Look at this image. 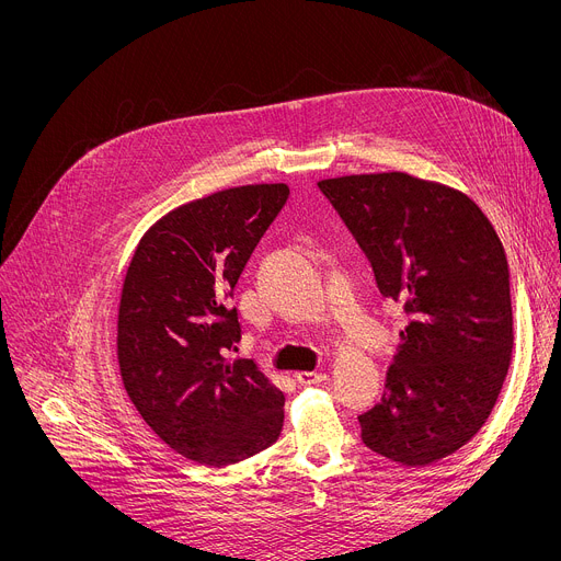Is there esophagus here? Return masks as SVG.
I'll use <instances>...</instances> for the list:
<instances>
[{
    "label": "esophagus",
    "mask_w": 561,
    "mask_h": 561,
    "mask_svg": "<svg viewBox=\"0 0 561 561\" xmlns=\"http://www.w3.org/2000/svg\"><path fill=\"white\" fill-rule=\"evenodd\" d=\"M295 380L299 385H316V382H327L329 376L322 374V371H297L295 374Z\"/></svg>",
    "instance_id": "34e87169"
}]
</instances>
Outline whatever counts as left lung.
Masks as SVG:
<instances>
[{"instance_id":"8db88e82","label":"left lung","mask_w":561,"mask_h":561,"mask_svg":"<svg viewBox=\"0 0 561 561\" xmlns=\"http://www.w3.org/2000/svg\"><path fill=\"white\" fill-rule=\"evenodd\" d=\"M410 318L385 393L360 414L369 449L427 466L488 421L513 353L511 271L474 201L402 172L318 183Z\"/></svg>"}]
</instances>
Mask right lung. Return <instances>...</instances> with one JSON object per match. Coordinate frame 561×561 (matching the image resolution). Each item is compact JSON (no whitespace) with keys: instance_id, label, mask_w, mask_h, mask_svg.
Masks as SVG:
<instances>
[{"instance_id":"add662e5","label":"right lung","mask_w":561,"mask_h":561,"mask_svg":"<svg viewBox=\"0 0 561 561\" xmlns=\"http://www.w3.org/2000/svg\"><path fill=\"white\" fill-rule=\"evenodd\" d=\"M288 194L262 183L185 203L147 230L125 277V389L161 440L203 466L239 463L282 434L284 393L254 360L230 358L241 327L228 299Z\"/></svg>"}]
</instances>
